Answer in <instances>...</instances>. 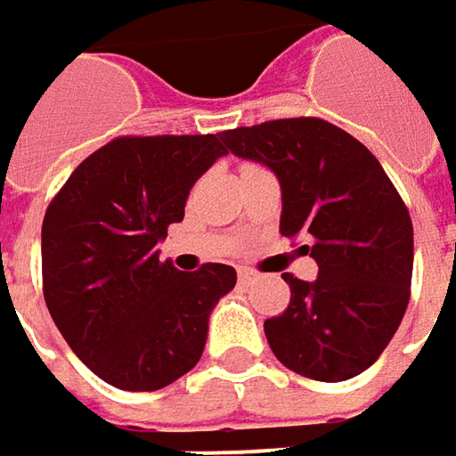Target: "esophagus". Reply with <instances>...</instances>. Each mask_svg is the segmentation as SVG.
Listing matches in <instances>:
<instances>
[{
    "mask_svg": "<svg viewBox=\"0 0 456 456\" xmlns=\"http://www.w3.org/2000/svg\"><path fill=\"white\" fill-rule=\"evenodd\" d=\"M237 279H240V284H253L256 281V273L248 269H240L237 271Z\"/></svg>",
    "mask_w": 456,
    "mask_h": 456,
    "instance_id": "obj_1",
    "label": "esophagus"
}]
</instances>
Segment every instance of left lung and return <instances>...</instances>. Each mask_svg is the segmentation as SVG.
Here are the masks:
<instances>
[{
    "instance_id": "8db88e82",
    "label": "left lung",
    "mask_w": 456,
    "mask_h": 456,
    "mask_svg": "<svg viewBox=\"0 0 456 456\" xmlns=\"http://www.w3.org/2000/svg\"><path fill=\"white\" fill-rule=\"evenodd\" d=\"M227 151L261 161L281 185L284 237L318 276L289 284V305L264 323L281 365L313 381H347L370 368L396 334L410 303L412 222L379 159L318 119H271L224 133Z\"/></svg>"
}]
</instances>
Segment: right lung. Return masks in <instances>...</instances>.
Wrapping results in <instances>:
<instances>
[{
    "instance_id": "add662e5",
    "label": "right lung",
    "mask_w": 456,
    "mask_h": 456,
    "mask_svg": "<svg viewBox=\"0 0 456 456\" xmlns=\"http://www.w3.org/2000/svg\"><path fill=\"white\" fill-rule=\"evenodd\" d=\"M224 153V133L114 138L46 208V308L72 352L117 389L156 392L195 368L208 315L237 281L224 264L177 271L159 258L190 187Z\"/></svg>"
}]
</instances>
